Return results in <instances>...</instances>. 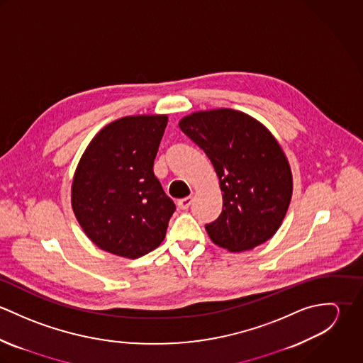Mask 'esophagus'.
I'll list each match as a JSON object with an SVG mask.
<instances>
[{
	"instance_id": "34e87169",
	"label": "esophagus",
	"mask_w": 363,
	"mask_h": 363,
	"mask_svg": "<svg viewBox=\"0 0 363 363\" xmlns=\"http://www.w3.org/2000/svg\"><path fill=\"white\" fill-rule=\"evenodd\" d=\"M191 197H186V199H182V200H179L177 201V207L180 208V209H189L190 206H191Z\"/></svg>"
}]
</instances>
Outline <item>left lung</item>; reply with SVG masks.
<instances>
[{
    "label": "left lung",
    "instance_id": "8db88e82",
    "mask_svg": "<svg viewBox=\"0 0 363 363\" xmlns=\"http://www.w3.org/2000/svg\"><path fill=\"white\" fill-rule=\"evenodd\" d=\"M179 125L207 154L219 177L223 207L206 225L211 240L245 252L272 238L291 203L292 173L271 133L232 108L193 113Z\"/></svg>",
    "mask_w": 363,
    "mask_h": 363
}]
</instances>
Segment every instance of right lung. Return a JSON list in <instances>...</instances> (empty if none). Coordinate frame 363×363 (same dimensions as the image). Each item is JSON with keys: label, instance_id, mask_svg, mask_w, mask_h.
Listing matches in <instances>:
<instances>
[{"label": "right lung", "instance_id": "obj_1", "mask_svg": "<svg viewBox=\"0 0 363 363\" xmlns=\"http://www.w3.org/2000/svg\"><path fill=\"white\" fill-rule=\"evenodd\" d=\"M166 125V116L118 118L79 160L72 209L86 236L107 253L138 259L164 239L176 206L154 174V160Z\"/></svg>", "mask_w": 363, "mask_h": 363}]
</instances>
